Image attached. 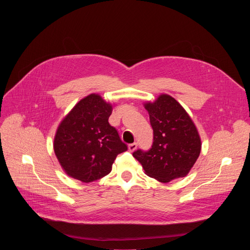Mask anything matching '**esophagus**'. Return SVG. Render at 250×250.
Returning a JSON list of instances; mask_svg holds the SVG:
<instances>
[{
    "instance_id": "obj_1",
    "label": "esophagus",
    "mask_w": 250,
    "mask_h": 250,
    "mask_svg": "<svg viewBox=\"0 0 250 250\" xmlns=\"http://www.w3.org/2000/svg\"><path fill=\"white\" fill-rule=\"evenodd\" d=\"M136 148H137V144H136V142H133V144H131V145L128 146V150L131 151V152L134 151Z\"/></svg>"
}]
</instances>
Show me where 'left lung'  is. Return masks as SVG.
Instances as JSON below:
<instances>
[{
  "instance_id": "obj_1",
  "label": "left lung",
  "mask_w": 250,
  "mask_h": 250,
  "mask_svg": "<svg viewBox=\"0 0 250 250\" xmlns=\"http://www.w3.org/2000/svg\"><path fill=\"white\" fill-rule=\"evenodd\" d=\"M153 129L149 150L132 153L146 173L162 183L185 177L201 152L197 127L183 106L169 95H160L155 102L146 103Z\"/></svg>"
}]
</instances>
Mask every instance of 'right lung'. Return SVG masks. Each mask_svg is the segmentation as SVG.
Here are the masks:
<instances>
[{
  "instance_id": "add662e5",
  "label": "right lung",
  "mask_w": 250,
  "mask_h": 250,
  "mask_svg": "<svg viewBox=\"0 0 250 250\" xmlns=\"http://www.w3.org/2000/svg\"><path fill=\"white\" fill-rule=\"evenodd\" d=\"M113 106L91 94L60 123L54 137V152L66 174L84 183L96 181L112 171L118 154L127 150L118 130L109 124Z\"/></svg>"
}]
</instances>
